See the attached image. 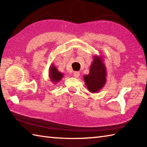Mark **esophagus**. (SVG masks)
Returning <instances> with one entry per match:
<instances>
[{
    "label": "esophagus",
    "mask_w": 147,
    "mask_h": 147,
    "mask_svg": "<svg viewBox=\"0 0 147 147\" xmlns=\"http://www.w3.org/2000/svg\"><path fill=\"white\" fill-rule=\"evenodd\" d=\"M79 76H80V73H79V71H75L74 73V76L75 77V78H79Z\"/></svg>",
    "instance_id": "34e87169"
}]
</instances>
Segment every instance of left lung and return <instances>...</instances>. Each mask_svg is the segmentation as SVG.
Segmentation results:
<instances>
[{
	"mask_svg": "<svg viewBox=\"0 0 147 147\" xmlns=\"http://www.w3.org/2000/svg\"><path fill=\"white\" fill-rule=\"evenodd\" d=\"M84 80L89 91L92 93L98 92L104 86L106 83V69L102 59L99 57H94L90 73L84 76Z\"/></svg>",
	"mask_w": 147,
	"mask_h": 147,
	"instance_id": "left-lung-1",
	"label": "left lung"
}]
</instances>
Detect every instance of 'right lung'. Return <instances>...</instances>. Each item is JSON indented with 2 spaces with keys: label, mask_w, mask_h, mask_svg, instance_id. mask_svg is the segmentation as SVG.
Instances as JSON below:
<instances>
[{
  "label": "right lung",
  "mask_w": 147,
  "mask_h": 147,
  "mask_svg": "<svg viewBox=\"0 0 147 147\" xmlns=\"http://www.w3.org/2000/svg\"><path fill=\"white\" fill-rule=\"evenodd\" d=\"M63 74L58 71V69L55 68V66H52L50 68V78L51 81L53 83H57L63 78Z\"/></svg>",
  "instance_id": "add662e5"
}]
</instances>
